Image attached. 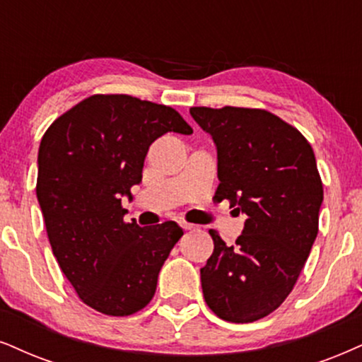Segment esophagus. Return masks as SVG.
Wrapping results in <instances>:
<instances>
[{
    "instance_id": "1",
    "label": "esophagus",
    "mask_w": 362,
    "mask_h": 362,
    "mask_svg": "<svg viewBox=\"0 0 362 362\" xmlns=\"http://www.w3.org/2000/svg\"><path fill=\"white\" fill-rule=\"evenodd\" d=\"M181 228L185 231H189V230H194L196 225H193V223H188V221H180Z\"/></svg>"
}]
</instances>
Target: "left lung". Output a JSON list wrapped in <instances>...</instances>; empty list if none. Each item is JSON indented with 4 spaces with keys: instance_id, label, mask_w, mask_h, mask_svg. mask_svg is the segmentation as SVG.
<instances>
[{
    "instance_id": "1",
    "label": "left lung",
    "mask_w": 362,
    "mask_h": 362,
    "mask_svg": "<svg viewBox=\"0 0 362 362\" xmlns=\"http://www.w3.org/2000/svg\"><path fill=\"white\" fill-rule=\"evenodd\" d=\"M218 151V202L247 215L228 247L209 230L215 250L202 269L204 300L218 317L263 319L292 292L319 231L324 188L309 141L265 109L191 107Z\"/></svg>"
}]
</instances>
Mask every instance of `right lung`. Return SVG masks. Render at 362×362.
Segmentation results:
<instances>
[{
    "instance_id": "1",
    "label": "right lung",
    "mask_w": 362,
    "mask_h": 362,
    "mask_svg": "<svg viewBox=\"0 0 362 362\" xmlns=\"http://www.w3.org/2000/svg\"><path fill=\"white\" fill-rule=\"evenodd\" d=\"M193 129L173 107L126 93H95L43 134L37 198L52 252L83 304L114 317L153 300L158 275L182 230L124 221L122 196L142 180L149 146Z\"/></svg>"
}]
</instances>
